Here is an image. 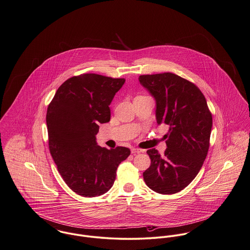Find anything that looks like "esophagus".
Masks as SVG:
<instances>
[{
    "label": "esophagus",
    "mask_w": 250,
    "mask_h": 250,
    "mask_svg": "<svg viewBox=\"0 0 250 250\" xmlns=\"http://www.w3.org/2000/svg\"><path fill=\"white\" fill-rule=\"evenodd\" d=\"M144 152V150L143 149H140V148H132L131 149V153L132 154H139V153H143Z\"/></svg>",
    "instance_id": "esophagus-1"
}]
</instances>
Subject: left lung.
Masks as SVG:
<instances>
[{
	"mask_svg": "<svg viewBox=\"0 0 250 250\" xmlns=\"http://www.w3.org/2000/svg\"><path fill=\"white\" fill-rule=\"evenodd\" d=\"M139 81L156 100L158 125H169L164 154L147 150L151 165L144 179L151 190L173 194L200 171L209 147L212 116L204 94L187 79L163 73L140 75Z\"/></svg>",
	"mask_w": 250,
	"mask_h": 250,
	"instance_id": "8db88e82",
	"label": "left lung"
}]
</instances>
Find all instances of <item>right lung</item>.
Wrapping results in <instances>:
<instances>
[{
  "label": "right lung",
  "mask_w": 250,
  "mask_h": 250,
  "mask_svg": "<svg viewBox=\"0 0 250 250\" xmlns=\"http://www.w3.org/2000/svg\"><path fill=\"white\" fill-rule=\"evenodd\" d=\"M125 78L83 74L67 79L57 90L46 114L49 149L68 187L85 197L102 195L116 178L129 148L97 146L99 125L110 120L109 104Z\"/></svg>",
  "instance_id": "right-lung-1"
}]
</instances>
